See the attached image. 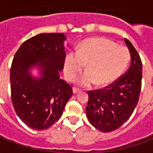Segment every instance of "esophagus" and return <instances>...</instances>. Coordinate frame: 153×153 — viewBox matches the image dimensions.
Masks as SVG:
<instances>
[{
    "label": "esophagus",
    "mask_w": 153,
    "mask_h": 153,
    "mask_svg": "<svg viewBox=\"0 0 153 153\" xmlns=\"http://www.w3.org/2000/svg\"><path fill=\"white\" fill-rule=\"evenodd\" d=\"M79 92H80L79 88H75V87H74V88H73L74 94H76V93H79Z\"/></svg>",
    "instance_id": "esophagus-1"
}]
</instances>
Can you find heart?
<instances>
[{
	"label": "heart",
	"mask_w": 153,
	"mask_h": 153,
	"mask_svg": "<svg viewBox=\"0 0 153 153\" xmlns=\"http://www.w3.org/2000/svg\"><path fill=\"white\" fill-rule=\"evenodd\" d=\"M129 60L127 47L107 38H89L83 41L78 50L67 53L64 74L67 79L74 81L87 64L88 72L79 79V84L88 87L96 83L98 86H106L121 75Z\"/></svg>",
	"instance_id": "obj_1"
}]
</instances>
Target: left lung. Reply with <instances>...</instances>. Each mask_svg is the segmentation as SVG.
<instances>
[{
    "label": "left lung",
    "mask_w": 153,
    "mask_h": 153,
    "mask_svg": "<svg viewBox=\"0 0 153 153\" xmlns=\"http://www.w3.org/2000/svg\"><path fill=\"white\" fill-rule=\"evenodd\" d=\"M124 41L131 57L127 72L104 88L88 91L87 117L91 125L104 133L114 131L128 120L141 91V59L131 42L126 38Z\"/></svg>",
    "instance_id": "left-lung-1"
}]
</instances>
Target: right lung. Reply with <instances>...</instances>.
Listing matches in <instances>:
<instances>
[{"label": "right lung", "mask_w": 153, "mask_h": 153, "mask_svg": "<svg viewBox=\"0 0 153 153\" xmlns=\"http://www.w3.org/2000/svg\"><path fill=\"white\" fill-rule=\"evenodd\" d=\"M63 33H40L25 41L16 51L10 69L11 101L17 115L36 130L47 129L63 113L72 87L60 78L65 58ZM37 67L41 76L31 70Z\"/></svg>", "instance_id": "obj_1"}]
</instances>
